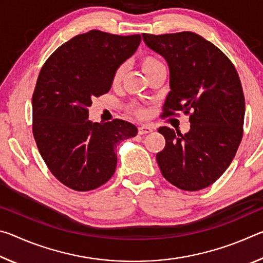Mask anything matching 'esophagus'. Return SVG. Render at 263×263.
I'll use <instances>...</instances> for the list:
<instances>
[{"label": "esophagus", "instance_id": "obj_1", "mask_svg": "<svg viewBox=\"0 0 263 263\" xmlns=\"http://www.w3.org/2000/svg\"><path fill=\"white\" fill-rule=\"evenodd\" d=\"M153 130L154 127L151 125H141L138 127V133H139V135H147V133H151Z\"/></svg>", "mask_w": 263, "mask_h": 263}]
</instances>
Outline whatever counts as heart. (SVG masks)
I'll return each instance as SVG.
<instances>
[{
    "label": "heart",
    "instance_id": "b5f03b06",
    "mask_svg": "<svg viewBox=\"0 0 263 263\" xmlns=\"http://www.w3.org/2000/svg\"><path fill=\"white\" fill-rule=\"evenodd\" d=\"M140 65H141V68L144 72L146 73V75H148L152 70H154L155 68H158L159 66L162 65V62L160 61L158 58H155L154 55H144L140 59ZM123 75H124V67L123 66H119L118 68H116V70L114 72V75H112V84H115V86H117V84L121 83L122 79H123ZM133 110H135V112L137 115L141 116L142 114H144V110H142L141 108H139V106H133Z\"/></svg>",
    "mask_w": 263,
    "mask_h": 263
}]
</instances>
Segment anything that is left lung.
I'll use <instances>...</instances> for the list:
<instances>
[{
    "mask_svg": "<svg viewBox=\"0 0 263 263\" xmlns=\"http://www.w3.org/2000/svg\"><path fill=\"white\" fill-rule=\"evenodd\" d=\"M142 39L169 66L162 117L182 111L190 122L185 135L159 127L166 139L157 154L160 171L179 189L206 188L229 168L242 139L245 96L237 69L219 48L190 31L142 33Z\"/></svg>",
    "mask_w": 263,
    "mask_h": 263,
    "instance_id": "8db88e82",
    "label": "left lung"
}]
</instances>
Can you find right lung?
Instances as JSON below:
<instances>
[{
    "label": "right lung",
    "mask_w": 263,
    "mask_h": 263,
    "mask_svg": "<svg viewBox=\"0 0 263 263\" xmlns=\"http://www.w3.org/2000/svg\"><path fill=\"white\" fill-rule=\"evenodd\" d=\"M140 42V34L91 30L62 44L41 69L32 95L33 137L50 172L70 189L89 191L108 182L117 144L137 136L138 128L122 119L92 123L88 108L110 90L116 68Z\"/></svg>",
    "instance_id": "add662e5"
}]
</instances>
